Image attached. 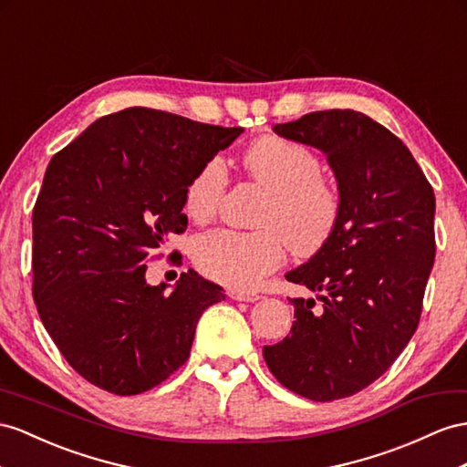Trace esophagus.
Returning a JSON list of instances; mask_svg holds the SVG:
<instances>
[{
	"label": "esophagus",
	"mask_w": 467,
	"mask_h": 467,
	"mask_svg": "<svg viewBox=\"0 0 467 467\" xmlns=\"http://www.w3.org/2000/svg\"><path fill=\"white\" fill-rule=\"evenodd\" d=\"M229 296L236 302H256V300H260V294L244 292V290H231Z\"/></svg>",
	"instance_id": "obj_1"
}]
</instances>
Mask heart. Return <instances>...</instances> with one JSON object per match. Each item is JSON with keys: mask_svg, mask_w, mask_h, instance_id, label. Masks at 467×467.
Listing matches in <instances>:
<instances>
[{"mask_svg": "<svg viewBox=\"0 0 467 467\" xmlns=\"http://www.w3.org/2000/svg\"><path fill=\"white\" fill-rule=\"evenodd\" d=\"M244 167L268 191L256 221L265 229L205 233L195 238L191 254L205 276L250 290L284 265L288 244L297 256H314L329 244L341 219V195L321 175L316 151L292 140L268 136L254 141L244 153ZM224 189L223 161H205L185 187V213L197 223L211 221Z\"/></svg>", "mask_w": 467, "mask_h": 467, "instance_id": "heart-1", "label": "heart"}]
</instances>
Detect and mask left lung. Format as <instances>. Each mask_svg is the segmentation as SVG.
Instances as JSON below:
<instances>
[{
    "mask_svg": "<svg viewBox=\"0 0 467 467\" xmlns=\"http://www.w3.org/2000/svg\"><path fill=\"white\" fill-rule=\"evenodd\" d=\"M274 131L326 151L341 219L321 253L285 274L324 294V309L290 300V336L266 345L265 361L300 397L348 399L397 361L420 321L436 256L434 189L409 148L361 112H309Z\"/></svg>",
    "mask_w": 467,
    "mask_h": 467,
    "instance_id": "8db88e82",
    "label": "left lung"
}]
</instances>
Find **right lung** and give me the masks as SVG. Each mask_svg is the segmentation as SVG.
Here are the masks:
<instances>
[{
	"instance_id": "1",
	"label": "right lung",
	"mask_w": 467,
	"mask_h": 467,
	"mask_svg": "<svg viewBox=\"0 0 467 467\" xmlns=\"http://www.w3.org/2000/svg\"><path fill=\"white\" fill-rule=\"evenodd\" d=\"M241 131L134 106L53 155L33 207V300L90 385L119 397L161 385L187 361L201 314L224 300L193 270L171 294L143 274L187 229L189 179Z\"/></svg>"
}]
</instances>
